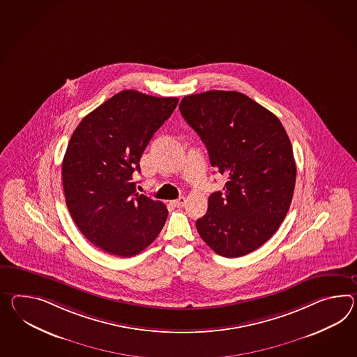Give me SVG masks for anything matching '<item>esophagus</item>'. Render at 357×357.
I'll return each instance as SVG.
<instances>
[{
	"mask_svg": "<svg viewBox=\"0 0 357 357\" xmlns=\"http://www.w3.org/2000/svg\"><path fill=\"white\" fill-rule=\"evenodd\" d=\"M172 204L174 205L175 208H182L184 206V204H185V197H179V199H176V200L172 201Z\"/></svg>",
	"mask_w": 357,
	"mask_h": 357,
	"instance_id": "esophagus-1",
	"label": "esophagus"
}]
</instances>
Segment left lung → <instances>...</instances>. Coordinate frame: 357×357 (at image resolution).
Wrapping results in <instances>:
<instances>
[{
  "mask_svg": "<svg viewBox=\"0 0 357 357\" xmlns=\"http://www.w3.org/2000/svg\"><path fill=\"white\" fill-rule=\"evenodd\" d=\"M184 120L200 135L210 164L227 176L197 219L201 238L214 252L237 258L268 241L287 217L296 185L291 143L275 114L237 91L184 96Z\"/></svg>",
  "mask_w": 357,
  "mask_h": 357,
  "instance_id": "8db88e82",
  "label": "left lung"
}]
</instances>
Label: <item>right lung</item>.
Segmentation results:
<instances>
[{
    "mask_svg": "<svg viewBox=\"0 0 357 357\" xmlns=\"http://www.w3.org/2000/svg\"><path fill=\"white\" fill-rule=\"evenodd\" d=\"M178 98L123 90L85 116L61 164L67 208L90 243L122 258L143 252L165 225L161 201L135 191L134 172Z\"/></svg>",
    "mask_w": 357,
    "mask_h": 357,
    "instance_id": "right-lung-1",
    "label": "right lung"
}]
</instances>
